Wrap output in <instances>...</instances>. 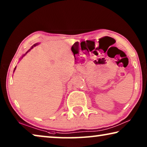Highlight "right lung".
Returning a JSON list of instances; mask_svg holds the SVG:
<instances>
[{
    "label": "right lung",
    "mask_w": 147,
    "mask_h": 147,
    "mask_svg": "<svg viewBox=\"0 0 147 147\" xmlns=\"http://www.w3.org/2000/svg\"><path fill=\"white\" fill-rule=\"evenodd\" d=\"M38 43H36V44H34V45H33V46H32V47L31 48V49H29V50H28V51H27V52L26 53H25V54H23V56H22V57H21V59H22V58H23V57H24V56H25V55H26V54H27V53L28 52H29L30 50H31V49H32V48H33L34 47V46H37V45H38ZM16 67H15V68H14V70H13V72H14V71H15V70H16Z\"/></svg>",
    "instance_id": "add662e5"
}]
</instances>
